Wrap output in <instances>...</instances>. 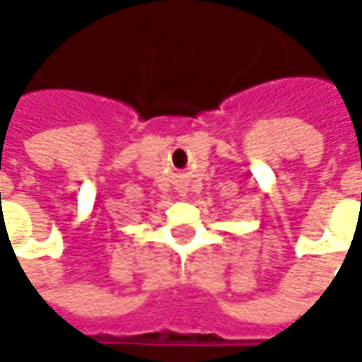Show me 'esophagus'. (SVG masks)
Listing matches in <instances>:
<instances>
[{"label":"esophagus","instance_id":"34e87169","mask_svg":"<svg viewBox=\"0 0 362 362\" xmlns=\"http://www.w3.org/2000/svg\"><path fill=\"white\" fill-rule=\"evenodd\" d=\"M179 191H181V193L185 195V193H187V185H181V187H179Z\"/></svg>","mask_w":362,"mask_h":362}]
</instances>
